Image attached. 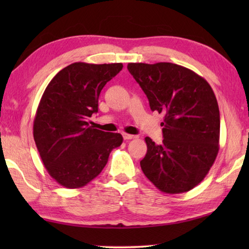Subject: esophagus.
I'll return each instance as SVG.
<instances>
[{"instance_id":"1","label":"esophagus","mask_w":249,"mask_h":249,"mask_svg":"<svg viewBox=\"0 0 249 249\" xmlns=\"http://www.w3.org/2000/svg\"><path fill=\"white\" fill-rule=\"evenodd\" d=\"M123 138L125 141H129V140H134V138H137L136 135H132V134H126L123 133Z\"/></svg>"}]
</instances>
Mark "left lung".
<instances>
[{
  "instance_id": "obj_1",
  "label": "left lung",
  "mask_w": 249,
  "mask_h": 249,
  "mask_svg": "<svg viewBox=\"0 0 249 249\" xmlns=\"http://www.w3.org/2000/svg\"><path fill=\"white\" fill-rule=\"evenodd\" d=\"M127 69L151 111L165 115L161 144L145 138L142 172L165 193L191 190L205 178L218 153L220 111L212 88L192 70L171 62L128 64Z\"/></svg>"
}]
</instances>
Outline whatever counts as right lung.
<instances>
[{"mask_svg":"<svg viewBox=\"0 0 249 249\" xmlns=\"http://www.w3.org/2000/svg\"><path fill=\"white\" fill-rule=\"evenodd\" d=\"M122 68V64L74 62L46 88L34 120V140L48 174L62 187L89 183L103 170L112 149L123 142L121 134L90 125L101 90Z\"/></svg>","mask_w":249,"mask_h":249,"instance_id":"right-lung-1","label":"right lung"}]
</instances>
